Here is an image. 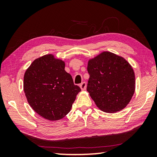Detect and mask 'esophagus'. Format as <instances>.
<instances>
[{"label": "esophagus", "mask_w": 157, "mask_h": 157, "mask_svg": "<svg viewBox=\"0 0 157 157\" xmlns=\"http://www.w3.org/2000/svg\"><path fill=\"white\" fill-rule=\"evenodd\" d=\"M80 86V88L82 89V90H85L86 88V82H82V84L79 85Z\"/></svg>", "instance_id": "esophagus-1"}]
</instances>
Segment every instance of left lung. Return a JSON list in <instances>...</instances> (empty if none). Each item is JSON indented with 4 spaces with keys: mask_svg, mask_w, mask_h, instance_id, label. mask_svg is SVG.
Listing matches in <instances>:
<instances>
[{
    "mask_svg": "<svg viewBox=\"0 0 157 157\" xmlns=\"http://www.w3.org/2000/svg\"><path fill=\"white\" fill-rule=\"evenodd\" d=\"M87 70V91L99 109L113 113L129 104L135 92V73L124 58L102 52L89 60Z\"/></svg>",
    "mask_w": 157,
    "mask_h": 157,
    "instance_id": "left-lung-1",
    "label": "left lung"
}]
</instances>
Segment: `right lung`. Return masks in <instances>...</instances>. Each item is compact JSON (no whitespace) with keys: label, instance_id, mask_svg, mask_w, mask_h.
Instances as JSON below:
<instances>
[{"label":"right lung","instance_id":"add662e5","mask_svg":"<svg viewBox=\"0 0 157 157\" xmlns=\"http://www.w3.org/2000/svg\"><path fill=\"white\" fill-rule=\"evenodd\" d=\"M65 66L61 59L46 55L35 59L23 77V90L29 105L50 121H57L67 115L81 91Z\"/></svg>","mask_w":157,"mask_h":157}]
</instances>
